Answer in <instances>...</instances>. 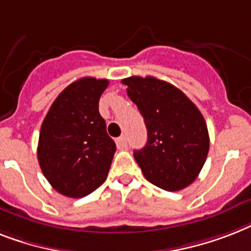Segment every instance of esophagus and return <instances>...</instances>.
Here are the masks:
<instances>
[{"label":"esophagus","instance_id":"34e87169","mask_svg":"<svg viewBox=\"0 0 251 251\" xmlns=\"http://www.w3.org/2000/svg\"><path fill=\"white\" fill-rule=\"evenodd\" d=\"M116 145H117V147L120 150H124L127 147V139H126L125 135H121L120 138H117L116 139Z\"/></svg>","mask_w":251,"mask_h":251}]
</instances>
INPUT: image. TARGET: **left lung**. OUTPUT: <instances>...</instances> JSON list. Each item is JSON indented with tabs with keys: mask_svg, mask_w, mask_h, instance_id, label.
Instances as JSON below:
<instances>
[{
	"mask_svg": "<svg viewBox=\"0 0 251 251\" xmlns=\"http://www.w3.org/2000/svg\"><path fill=\"white\" fill-rule=\"evenodd\" d=\"M147 127V143L134 157L150 182L168 191L189 186L210 149L208 130L194 102L173 84L153 76L122 79Z\"/></svg>",
	"mask_w": 251,
	"mask_h": 251,
	"instance_id": "1",
	"label": "left lung"
}]
</instances>
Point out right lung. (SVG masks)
<instances>
[{
    "mask_svg": "<svg viewBox=\"0 0 251 251\" xmlns=\"http://www.w3.org/2000/svg\"><path fill=\"white\" fill-rule=\"evenodd\" d=\"M109 82L86 76L69 84L41 125L37 160L54 190L83 198L106 179L116 152L99 113V99Z\"/></svg>",
    "mask_w": 251,
    "mask_h": 251,
    "instance_id": "right-lung-1",
    "label": "right lung"
}]
</instances>
